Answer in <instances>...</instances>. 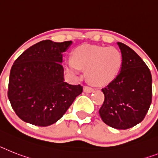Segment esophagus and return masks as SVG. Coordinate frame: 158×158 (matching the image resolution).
Returning a JSON list of instances; mask_svg holds the SVG:
<instances>
[{
	"label": "esophagus",
	"instance_id": "34e87169",
	"mask_svg": "<svg viewBox=\"0 0 158 158\" xmlns=\"http://www.w3.org/2000/svg\"><path fill=\"white\" fill-rule=\"evenodd\" d=\"M83 91H85V92H87V93H90L91 91H93V88L91 87H88V86H85V87H83Z\"/></svg>",
	"mask_w": 158,
	"mask_h": 158
}]
</instances>
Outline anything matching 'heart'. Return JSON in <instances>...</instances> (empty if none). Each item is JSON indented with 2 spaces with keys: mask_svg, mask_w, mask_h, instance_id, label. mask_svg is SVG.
<instances>
[{
  "mask_svg": "<svg viewBox=\"0 0 158 158\" xmlns=\"http://www.w3.org/2000/svg\"><path fill=\"white\" fill-rule=\"evenodd\" d=\"M121 65V53L112 46H79L73 52V60L67 61V70L73 75L79 73V67L87 68V79L95 85H105L112 82Z\"/></svg>",
  "mask_w": 158,
  "mask_h": 158,
  "instance_id": "1",
  "label": "heart"
}]
</instances>
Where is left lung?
<instances>
[{"label":"left lung","instance_id":"obj_1","mask_svg":"<svg viewBox=\"0 0 158 158\" xmlns=\"http://www.w3.org/2000/svg\"><path fill=\"white\" fill-rule=\"evenodd\" d=\"M120 73L102 88L104 101L99 108L102 120L116 129H128L144 120L152 102V75L140 57L122 42Z\"/></svg>","mask_w":158,"mask_h":158}]
</instances>
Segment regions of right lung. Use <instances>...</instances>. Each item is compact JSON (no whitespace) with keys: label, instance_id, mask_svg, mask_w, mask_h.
Listing matches in <instances>:
<instances>
[{"label":"right lung","instance_id":"add662e5","mask_svg":"<svg viewBox=\"0 0 158 158\" xmlns=\"http://www.w3.org/2000/svg\"><path fill=\"white\" fill-rule=\"evenodd\" d=\"M71 41L44 40L25 50L12 66L8 97L23 121L37 126L54 124L83 92L64 81L63 53Z\"/></svg>","mask_w":158,"mask_h":158}]
</instances>
